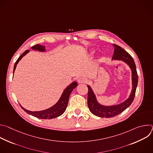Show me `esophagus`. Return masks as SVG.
Listing matches in <instances>:
<instances>
[{"instance_id": "34e87169", "label": "esophagus", "mask_w": 153, "mask_h": 153, "mask_svg": "<svg viewBox=\"0 0 153 153\" xmlns=\"http://www.w3.org/2000/svg\"><path fill=\"white\" fill-rule=\"evenodd\" d=\"M77 82L79 83H84L86 82V80L83 77H80L78 79Z\"/></svg>"}]
</instances>
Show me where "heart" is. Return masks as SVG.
<instances>
[{"instance_id": "1", "label": "heart", "mask_w": 153, "mask_h": 153, "mask_svg": "<svg viewBox=\"0 0 153 153\" xmlns=\"http://www.w3.org/2000/svg\"><path fill=\"white\" fill-rule=\"evenodd\" d=\"M93 53H93H94V52H93V53Z\"/></svg>"}]
</instances>
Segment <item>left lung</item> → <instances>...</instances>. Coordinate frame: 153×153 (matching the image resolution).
I'll return each instance as SVG.
<instances>
[{
	"label": "left lung",
	"mask_w": 153,
	"mask_h": 153,
	"mask_svg": "<svg viewBox=\"0 0 153 153\" xmlns=\"http://www.w3.org/2000/svg\"><path fill=\"white\" fill-rule=\"evenodd\" d=\"M114 51L112 60H122L129 65L132 71V85L133 89L129 97L123 102L113 106H104L100 105L97 100L96 96L90 87L88 85V105L90 111L95 116L100 117L110 118L116 116L124 110L132 103L134 99L136 90L138 83V75L136 71V67L133 60L128 53L122 48L114 44Z\"/></svg>",
	"instance_id": "obj_1"
}]
</instances>
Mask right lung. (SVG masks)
<instances>
[{"label":"right lung","instance_id":"right-lung-1","mask_svg":"<svg viewBox=\"0 0 153 153\" xmlns=\"http://www.w3.org/2000/svg\"><path fill=\"white\" fill-rule=\"evenodd\" d=\"M31 49L34 50H37L39 51H42V52L45 51L46 50L45 46H42L38 44L32 47ZM29 51L30 50H26L18 58V59L17 60V61L14 64L13 74L14 73V70L17 66V64L19 63V60H20L24 56H25ZM77 86V83L76 82H73L70 85H69L67 88L64 90L59 101L54 105H53V106L50 107L48 109H47V110H43V111H31L26 110V109L23 108L20 105L21 108H22L27 113L39 119H51L53 118L61 116L65 112V111L66 110L70 94L73 90V89H74Z\"/></svg>","mask_w":153,"mask_h":153}]
</instances>
